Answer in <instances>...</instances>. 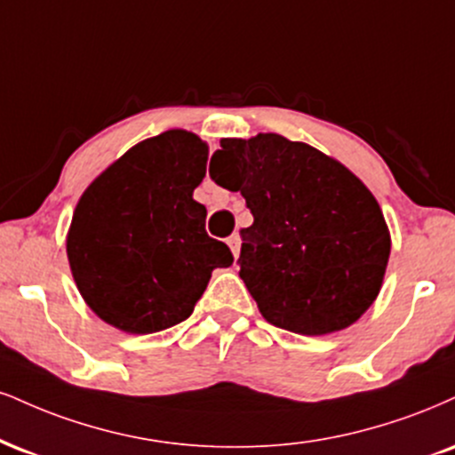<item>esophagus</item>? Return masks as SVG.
Wrapping results in <instances>:
<instances>
[{"mask_svg":"<svg viewBox=\"0 0 455 455\" xmlns=\"http://www.w3.org/2000/svg\"><path fill=\"white\" fill-rule=\"evenodd\" d=\"M227 243H228V248H231V251H233L235 260H237L239 259V250H242V237H239V233H233L231 237L227 239Z\"/></svg>","mask_w":455,"mask_h":455,"instance_id":"34e87169","label":"esophagus"}]
</instances>
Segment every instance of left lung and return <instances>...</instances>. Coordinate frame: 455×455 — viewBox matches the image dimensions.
<instances>
[{"mask_svg":"<svg viewBox=\"0 0 455 455\" xmlns=\"http://www.w3.org/2000/svg\"><path fill=\"white\" fill-rule=\"evenodd\" d=\"M220 146L210 175L239 190L254 216L237 262L262 317L299 335L354 324L379 294L390 259L371 190L335 158L277 133Z\"/></svg>","mask_w":455,"mask_h":455,"instance_id":"1","label":"left lung"}]
</instances>
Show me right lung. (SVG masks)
Wrapping results in <instances>:
<instances>
[{
  "label": "right lung",
  "instance_id": "right-lung-1",
  "mask_svg": "<svg viewBox=\"0 0 455 455\" xmlns=\"http://www.w3.org/2000/svg\"><path fill=\"white\" fill-rule=\"evenodd\" d=\"M205 165V141L165 131L124 152L80 196L68 259L82 299L103 322L133 335L180 324L212 271L233 265L193 199Z\"/></svg>",
  "mask_w": 455,
  "mask_h": 455
}]
</instances>
